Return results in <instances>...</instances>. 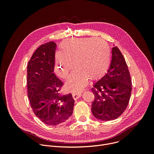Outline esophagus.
I'll return each instance as SVG.
<instances>
[{"label": "esophagus", "mask_w": 154, "mask_h": 154, "mask_svg": "<svg viewBox=\"0 0 154 154\" xmlns=\"http://www.w3.org/2000/svg\"><path fill=\"white\" fill-rule=\"evenodd\" d=\"M81 96H82V93H80H80L78 92V93H72V97H73L74 100L78 99L79 98H80L81 97Z\"/></svg>", "instance_id": "esophagus-1"}]
</instances>
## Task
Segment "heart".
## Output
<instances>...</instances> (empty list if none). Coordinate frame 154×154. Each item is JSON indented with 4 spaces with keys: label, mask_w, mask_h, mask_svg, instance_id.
<instances>
[{
    "label": "heart",
    "mask_w": 154,
    "mask_h": 154,
    "mask_svg": "<svg viewBox=\"0 0 154 154\" xmlns=\"http://www.w3.org/2000/svg\"><path fill=\"white\" fill-rule=\"evenodd\" d=\"M110 49L100 38H72L64 42L60 53L55 55L57 74L67 79L76 68L67 82L71 91L81 90L88 78L94 80L102 78L106 72L110 62Z\"/></svg>",
    "instance_id": "b5f03b06"
}]
</instances>
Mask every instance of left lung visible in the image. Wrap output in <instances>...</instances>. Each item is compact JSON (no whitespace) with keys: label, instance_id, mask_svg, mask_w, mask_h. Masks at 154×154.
Wrapping results in <instances>:
<instances>
[{"label":"left lung","instance_id":"1","mask_svg":"<svg viewBox=\"0 0 154 154\" xmlns=\"http://www.w3.org/2000/svg\"><path fill=\"white\" fill-rule=\"evenodd\" d=\"M91 112L99 120L108 121L119 117L125 110L131 93V81L125 60L113 45L112 60L107 73L94 84Z\"/></svg>","mask_w":154,"mask_h":154}]
</instances>
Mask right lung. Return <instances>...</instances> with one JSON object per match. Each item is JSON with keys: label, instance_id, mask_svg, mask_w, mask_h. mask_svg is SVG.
<instances>
[{"label": "right lung", "instance_id": "right-lung-1", "mask_svg": "<svg viewBox=\"0 0 154 154\" xmlns=\"http://www.w3.org/2000/svg\"><path fill=\"white\" fill-rule=\"evenodd\" d=\"M56 44L40 46L27 65V92L35 115L45 124L57 125L66 121L73 113L72 94L61 95L63 82L54 73Z\"/></svg>", "mask_w": 154, "mask_h": 154}]
</instances>
